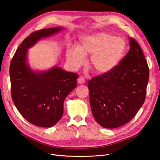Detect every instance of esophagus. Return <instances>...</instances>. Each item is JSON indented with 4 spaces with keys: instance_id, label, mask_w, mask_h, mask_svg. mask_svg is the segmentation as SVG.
I'll return each instance as SVG.
<instances>
[{
    "instance_id": "1",
    "label": "esophagus",
    "mask_w": 160,
    "mask_h": 160,
    "mask_svg": "<svg viewBox=\"0 0 160 160\" xmlns=\"http://www.w3.org/2000/svg\"><path fill=\"white\" fill-rule=\"evenodd\" d=\"M78 82L79 84H84L85 82V79L82 78V77H80L79 78H78Z\"/></svg>"
}]
</instances>
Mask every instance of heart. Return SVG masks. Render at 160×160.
Here are the masks:
<instances>
[{"label":"heart","mask_w":160,"mask_h":160,"mask_svg":"<svg viewBox=\"0 0 160 160\" xmlns=\"http://www.w3.org/2000/svg\"><path fill=\"white\" fill-rule=\"evenodd\" d=\"M126 48L122 38L106 32H98L82 37L78 47L69 48L66 53L71 67L77 69L83 64L85 56L91 55L89 65L95 73H109L119 64Z\"/></svg>","instance_id":"obj_1"}]
</instances>
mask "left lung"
Returning a JSON list of instances; mask_svg holds the SVG:
<instances>
[{
	"label": "left lung",
	"mask_w": 160,
	"mask_h": 160,
	"mask_svg": "<svg viewBox=\"0 0 160 160\" xmlns=\"http://www.w3.org/2000/svg\"><path fill=\"white\" fill-rule=\"evenodd\" d=\"M129 42L130 50L117 67L88 81L92 114L103 128L128 123L145 101L149 68L140 45L132 38Z\"/></svg>",
	"instance_id": "1"
}]
</instances>
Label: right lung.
I'll return each mask as SVG.
<instances>
[{
	"label": "right lung",
	"mask_w": 160,
	"mask_h": 160,
	"mask_svg": "<svg viewBox=\"0 0 160 160\" xmlns=\"http://www.w3.org/2000/svg\"><path fill=\"white\" fill-rule=\"evenodd\" d=\"M63 29L56 27L32 33L18 48L10 65L13 102L26 120L39 127H51L62 118L64 100L75 89L79 75L58 66L33 71L27 62L28 50L42 38Z\"/></svg>",
	"instance_id": "right-lung-1"
}]
</instances>
